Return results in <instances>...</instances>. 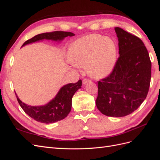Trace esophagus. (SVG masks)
Instances as JSON below:
<instances>
[{
	"instance_id": "obj_1",
	"label": "esophagus",
	"mask_w": 160,
	"mask_h": 160,
	"mask_svg": "<svg viewBox=\"0 0 160 160\" xmlns=\"http://www.w3.org/2000/svg\"><path fill=\"white\" fill-rule=\"evenodd\" d=\"M89 82H91V80L89 79H84L83 80V83L84 85L86 84V83H89Z\"/></svg>"
}]
</instances>
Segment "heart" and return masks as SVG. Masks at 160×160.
<instances>
[{
	"mask_svg": "<svg viewBox=\"0 0 160 160\" xmlns=\"http://www.w3.org/2000/svg\"><path fill=\"white\" fill-rule=\"evenodd\" d=\"M71 63L77 67H86L88 73L95 79L109 75L117 62V47L109 37L98 34L79 38L68 51Z\"/></svg>",
	"mask_w": 160,
	"mask_h": 160,
	"instance_id": "obj_1",
	"label": "heart"
}]
</instances>
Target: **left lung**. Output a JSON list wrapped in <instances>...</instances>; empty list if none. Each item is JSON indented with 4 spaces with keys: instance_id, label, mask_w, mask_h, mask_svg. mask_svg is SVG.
<instances>
[{
    "instance_id": "left-lung-1",
    "label": "left lung",
    "mask_w": 160,
    "mask_h": 160,
    "mask_svg": "<svg viewBox=\"0 0 160 160\" xmlns=\"http://www.w3.org/2000/svg\"><path fill=\"white\" fill-rule=\"evenodd\" d=\"M119 57L112 72L98 82L95 103L101 113L121 118L136 110L146 99L151 81L152 62L138 37L115 27Z\"/></svg>"
}]
</instances>
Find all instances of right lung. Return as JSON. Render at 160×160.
I'll use <instances>...</instances> for the list:
<instances>
[{"label": "right lung", "mask_w": 160, "mask_h": 160, "mask_svg": "<svg viewBox=\"0 0 160 160\" xmlns=\"http://www.w3.org/2000/svg\"><path fill=\"white\" fill-rule=\"evenodd\" d=\"M74 35V33L65 31L41 33L25 41L22 47L44 39L59 42L63 40L67 37ZM81 80H79L76 83L65 85L60 89L55 98L46 105L41 106L27 105L20 100L16 93L15 95L19 105L31 118L41 123H52L65 119L68 115L71 109L72 96L77 90L81 88Z\"/></svg>", "instance_id": "right-lung-1"}]
</instances>
